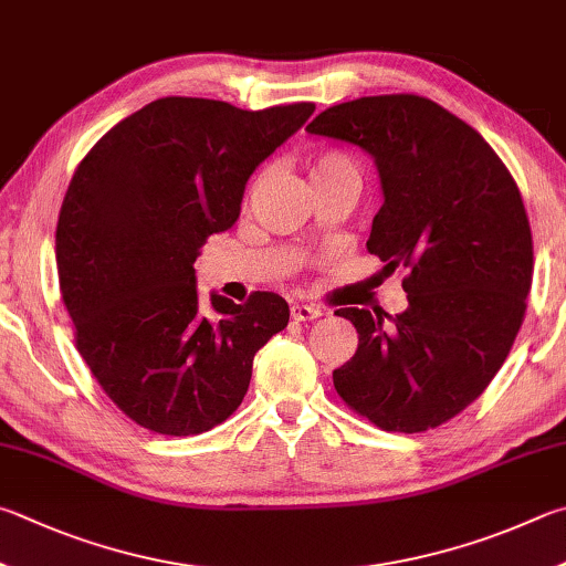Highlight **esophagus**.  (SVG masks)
<instances>
[{"instance_id":"34e87169","label":"esophagus","mask_w":566,"mask_h":566,"mask_svg":"<svg viewBox=\"0 0 566 566\" xmlns=\"http://www.w3.org/2000/svg\"><path fill=\"white\" fill-rule=\"evenodd\" d=\"M322 316V310L312 304H302V302H294L292 304V318L294 322H312V318Z\"/></svg>"}]
</instances>
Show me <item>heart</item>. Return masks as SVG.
I'll list each match as a JSON object with an SVG mask.
<instances>
[{
	"mask_svg": "<svg viewBox=\"0 0 566 566\" xmlns=\"http://www.w3.org/2000/svg\"><path fill=\"white\" fill-rule=\"evenodd\" d=\"M310 178L312 185H324V182H332V180H344V178H352L358 180V170L352 160L342 153H318L310 160Z\"/></svg>",
	"mask_w": 566,
	"mask_h": 566,
	"instance_id": "obj_1",
	"label": "heart"
}]
</instances>
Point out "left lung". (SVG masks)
Wrapping results in <instances>:
<instances>
[{
	"mask_svg": "<svg viewBox=\"0 0 566 566\" xmlns=\"http://www.w3.org/2000/svg\"><path fill=\"white\" fill-rule=\"evenodd\" d=\"M306 130L374 158L384 205L366 248L408 270L403 314L336 312L358 332L336 394L381 430L443 426L495 378L525 318L534 260L517 182L475 128L423 96L346 101Z\"/></svg>",
	"mask_w": 566,
	"mask_h": 566,
	"instance_id": "obj_1",
	"label": "left lung"
}]
</instances>
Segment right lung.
Listing matches in <instances>:
<instances>
[{
  "instance_id": "obj_1",
  "label": "right lung",
  "mask_w": 566,
  "mask_h": 566,
  "mask_svg": "<svg viewBox=\"0 0 566 566\" xmlns=\"http://www.w3.org/2000/svg\"><path fill=\"white\" fill-rule=\"evenodd\" d=\"M314 104L242 111L158 98L116 123L69 182L56 224L61 300L76 348L106 396L160 436L228 420L254 354L290 322L274 292L198 304L192 264L230 230L254 168L300 130Z\"/></svg>"
}]
</instances>
